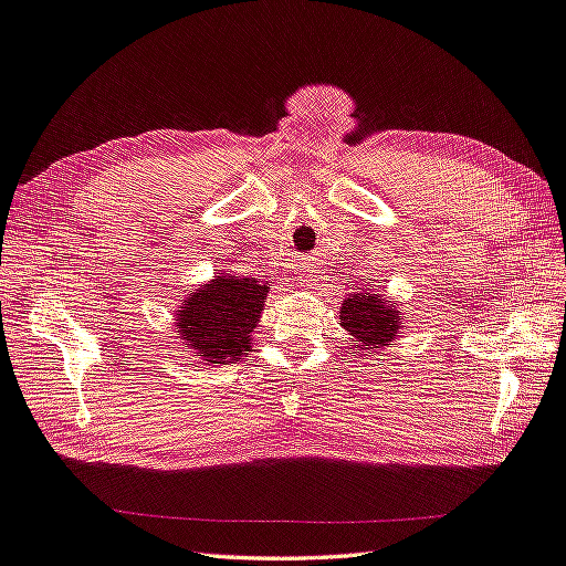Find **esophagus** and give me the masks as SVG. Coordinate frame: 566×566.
<instances>
[{
	"instance_id": "1",
	"label": "esophagus",
	"mask_w": 566,
	"mask_h": 566,
	"mask_svg": "<svg viewBox=\"0 0 566 566\" xmlns=\"http://www.w3.org/2000/svg\"><path fill=\"white\" fill-rule=\"evenodd\" d=\"M304 272H308V276H312V274H316V270H304Z\"/></svg>"
}]
</instances>
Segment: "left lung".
Here are the masks:
<instances>
[{
    "label": "left lung",
    "instance_id": "obj_1",
    "mask_svg": "<svg viewBox=\"0 0 566 566\" xmlns=\"http://www.w3.org/2000/svg\"><path fill=\"white\" fill-rule=\"evenodd\" d=\"M338 314L340 326L365 346H392L397 328H400V312H395L392 304H385L382 296L370 292L346 298Z\"/></svg>",
    "mask_w": 566,
    "mask_h": 566
}]
</instances>
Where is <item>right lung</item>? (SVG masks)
Here are the masks:
<instances>
[{
    "label": "right lung",
    "mask_w": 566,
    "mask_h": 566,
    "mask_svg": "<svg viewBox=\"0 0 566 566\" xmlns=\"http://www.w3.org/2000/svg\"><path fill=\"white\" fill-rule=\"evenodd\" d=\"M270 286L254 276H220L186 298L179 306L181 338L208 363H230L250 350V334L258 326L264 294Z\"/></svg>",
    "instance_id": "add662e5"
}]
</instances>
